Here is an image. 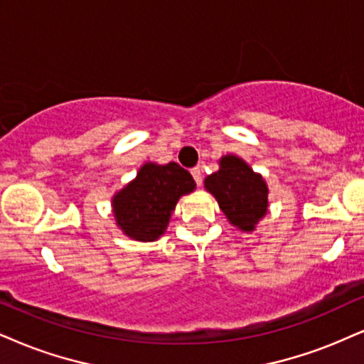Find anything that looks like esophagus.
Instances as JSON below:
<instances>
[{
  "mask_svg": "<svg viewBox=\"0 0 364 364\" xmlns=\"http://www.w3.org/2000/svg\"><path fill=\"white\" fill-rule=\"evenodd\" d=\"M192 177H194V181L197 182V186H200L203 183V170H200V167H196L192 168Z\"/></svg>",
  "mask_w": 364,
  "mask_h": 364,
  "instance_id": "1",
  "label": "esophagus"
}]
</instances>
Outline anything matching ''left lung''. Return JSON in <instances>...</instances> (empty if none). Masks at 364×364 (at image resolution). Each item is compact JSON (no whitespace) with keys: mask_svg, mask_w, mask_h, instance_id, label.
I'll return each instance as SVG.
<instances>
[{"mask_svg":"<svg viewBox=\"0 0 364 364\" xmlns=\"http://www.w3.org/2000/svg\"><path fill=\"white\" fill-rule=\"evenodd\" d=\"M204 187L216 197L228 221L241 231H255L268 210L267 182L236 155L223 156L219 170L205 177Z\"/></svg>","mask_w":364,"mask_h":364,"instance_id":"8db88e82","label":"left lung"}]
</instances>
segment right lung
<instances>
[{
  "instance_id": "right-lung-1",
  "label": "right lung",
  "mask_w": 364,
  "mask_h": 364,
  "mask_svg": "<svg viewBox=\"0 0 364 364\" xmlns=\"http://www.w3.org/2000/svg\"><path fill=\"white\" fill-rule=\"evenodd\" d=\"M196 189L192 175L170 161H146L136 177L113 196L116 224L136 241H155L167 230L172 210L182 196Z\"/></svg>"
}]
</instances>
